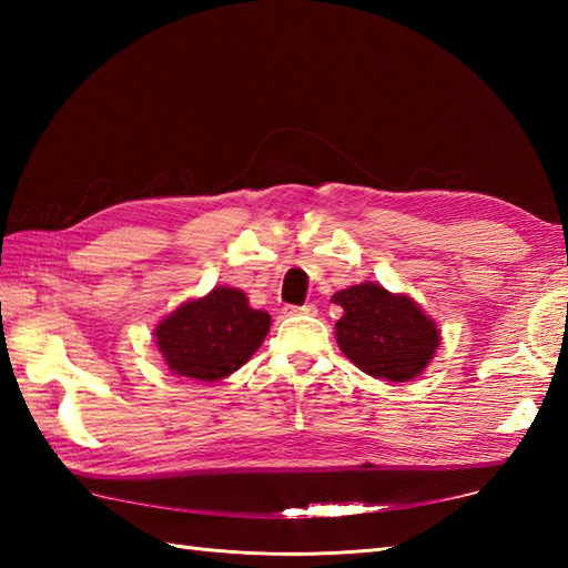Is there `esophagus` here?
<instances>
[{
    "label": "esophagus",
    "mask_w": 568,
    "mask_h": 568,
    "mask_svg": "<svg viewBox=\"0 0 568 568\" xmlns=\"http://www.w3.org/2000/svg\"><path fill=\"white\" fill-rule=\"evenodd\" d=\"M285 315H317V307L315 305H303V307L287 305L285 307Z\"/></svg>",
    "instance_id": "34e87169"
}]
</instances>
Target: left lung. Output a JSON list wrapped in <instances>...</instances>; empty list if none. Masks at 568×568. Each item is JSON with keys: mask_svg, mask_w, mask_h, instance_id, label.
<instances>
[{"mask_svg": "<svg viewBox=\"0 0 568 568\" xmlns=\"http://www.w3.org/2000/svg\"><path fill=\"white\" fill-rule=\"evenodd\" d=\"M332 300L344 310L336 322V344L368 376L405 383L432 364L442 342L439 327L409 295L366 281Z\"/></svg>", "mask_w": 568, "mask_h": 568, "instance_id": "obj_1", "label": "left lung"}]
</instances>
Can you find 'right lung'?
<instances>
[{
    "label": "right lung",
    "instance_id": "right-lung-1",
    "mask_svg": "<svg viewBox=\"0 0 568 568\" xmlns=\"http://www.w3.org/2000/svg\"><path fill=\"white\" fill-rule=\"evenodd\" d=\"M271 315L248 305L239 287L216 285L155 324V346L173 376L214 383L232 376L258 352Z\"/></svg>",
    "mask_w": 568,
    "mask_h": 568
}]
</instances>
